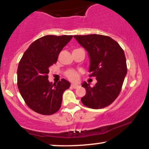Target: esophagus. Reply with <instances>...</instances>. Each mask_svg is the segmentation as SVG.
Returning <instances> with one entry per match:
<instances>
[{
	"instance_id": "34e87169",
	"label": "esophagus",
	"mask_w": 149,
	"mask_h": 149,
	"mask_svg": "<svg viewBox=\"0 0 149 149\" xmlns=\"http://www.w3.org/2000/svg\"><path fill=\"white\" fill-rule=\"evenodd\" d=\"M71 88H78V85H76V84H71Z\"/></svg>"
}]
</instances>
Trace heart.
Here are the masks:
<instances>
[{"instance_id": "heart-1", "label": "heart", "mask_w": 149, "mask_h": 149, "mask_svg": "<svg viewBox=\"0 0 149 149\" xmlns=\"http://www.w3.org/2000/svg\"><path fill=\"white\" fill-rule=\"evenodd\" d=\"M66 76L68 77L69 79L73 80V81H76V80H78V78H79V74H78L76 71H73V70L68 71V72L66 73Z\"/></svg>"}]
</instances>
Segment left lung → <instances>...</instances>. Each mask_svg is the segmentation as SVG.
I'll use <instances>...</instances> for the list:
<instances>
[{"mask_svg": "<svg viewBox=\"0 0 149 149\" xmlns=\"http://www.w3.org/2000/svg\"><path fill=\"white\" fill-rule=\"evenodd\" d=\"M73 37L88 52L89 72L97 81L94 87L85 81L82 83L86 90L82 103L94 109L108 107L118 96L127 74L123 49L116 40L106 36L90 34Z\"/></svg>", "mask_w": 149, "mask_h": 149, "instance_id": "obj_1", "label": "left lung"}]
</instances>
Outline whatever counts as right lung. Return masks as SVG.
Instances as JSON below:
<instances>
[{"mask_svg":"<svg viewBox=\"0 0 149 149\" xmlns=\"http://www.w3.org/2000/svg\"><path fill=\"white\" fill-rule=\"evenodd\" d=\"M72 36L47 35L29 45L18 65L17 86L26 104L42 115H52L59 111L64 92L70 83L63 78L57 83H49V66L57 62L58 56Z\"/></svg>","mask_w":149,"mask_h":149,"instance_id":"1","label":"right lung"}]
</instances>
